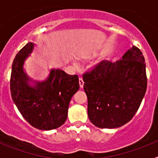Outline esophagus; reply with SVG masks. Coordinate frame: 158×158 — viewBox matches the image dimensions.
Instances as JSON below:
<instances>
[{"label": "esophagus", "mask_w": 158, "mask_h": 158, "mask_svg": "<svg viewBox=\"0 0 158 158\" xmlns=\"http://www.w3.org/2000/svg\"><path fill=\"white\" fill-rule=\"evenodd\" d=\"M84 81L83 79H82V77H80L79 78V85H80V87L81 88H83L84 87Z\"/></svg>", "instance_id": "obj_1"}]
</instances>
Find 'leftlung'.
<instances>
[{"label": "left lung", "mask_w": 158, "mask_h": 158, "mask_svg": "<svg viewBox=\"0 0 158 158\" xmlns=\"http://www.w3.org/2000/svg\"><path fill=\"white\" fill-rule=\"evenodd\" d=\"M83 81L92 123L100 128L119 127L133 118L146 93L144 56L133 46L122 59L104 60L85 73Z\"/></svg>", "instance_id": "1"}]
</instances>
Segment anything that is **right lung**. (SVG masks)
I'll return each mask as SVG.
<instances>
[{"label": "right lung", "mask_w": 158, "mask_h": 158, "mask_svg": "<svg viewBox=\"0 0 158 158\" xmlns=\"http://www.w3.org/2000/svg\"><path fill=\"white\" fill-rule=\"evenodd\" d=\"M27 43L16 54L12 65L10 90L14 104L23 118L39 130L56 129L65 122L72 96L80 88L77 75L52 69L46 81H35L23 70V64L34 49Z\"/></svg>", "instance_id": "right-lung-1"}]
</instances>
